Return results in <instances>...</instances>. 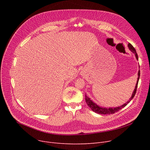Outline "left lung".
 Segmentation results:
<instances>
[{
    "label": "left lung",
    "mask_w": 150,
    "mask_h": 150,
    "mask_svg": "<svg viewBox=\"0 0 150 150\" xmlns=\"http://www.w3.org/2000/svg\"><path fill=\"white\" fill-rule=\"evenodd\" d=\"M128 46L129 47V50L132 52H133L135 54L137 59H138V55H137V54L136 53V49L134 48V47L130 43H128ZM139 78H140V70H139V72H138V78H137V84L136 85L135 89H134V92H133V93L132 94V96H131V98L129 99V100L128 101H127L125 104L123 105L122 106L117 107V108H101V107L98 106L95 103H93V102L90 99V98H89L87 96L85 95V100H86V103H87L88 106L92 110L93 112H95L96 113H98V114H114L115 112H118V111H119V110L122 109L125 106H127L129 103L130 101L134 98V97L135 94L136 93V91H137V85H138V82H139Z\"/></svg>",
    "instance_id": "1"
}]
</instances>
